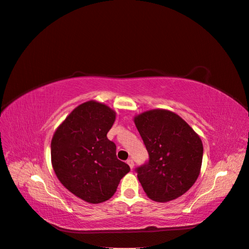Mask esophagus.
Here are the masks:
<instances>
[{"mask_svg":"<svg viewBox=\"0 0 249 249\" xmlns=\"http://www.w3.org/2000/svg\"><path fill=\"white\" fill-rule=\"evenodd\" d=\"M126 163H127V165H129V166H130V168L133 169V167H134V161H133L132 159H129V160L126 161Z\"/></svg>","mask_w":249,"mask_h":249,"instance_id":"esophagus-1","label":"esophagus"}]
</instances>
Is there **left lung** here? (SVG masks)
Here are the masks:
<instances>
[{"label": "left lung", "instance_id": "1", "mask_svg": "<svg viewBox=\"0 0 249 249\" xmlns=\"http://www.w3.org/2000/svg\"><path fill=\"white\" fill-rule=\"evenodd\" d=\"M148 161L136 168L147 196L169 201L186 193L197 179L203 155L202 142L183 118L164 109L135 116Z\"/></svg>", "mask_w": 249, "mask_h": 249}]
</instances>
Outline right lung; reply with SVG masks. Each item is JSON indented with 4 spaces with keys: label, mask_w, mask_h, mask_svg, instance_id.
<instances>
[{
    "label": "right lung",
    "mask_w": 249,
    "mask_h": 249,
    "mask_svg": "<svg viewBox=\"0 0 249 249\" xmlns=\"http://www.w3.org/2000/svg\"><path fill=\"white\" fill-rule=\"evenodd\" d=\"M115 112L89 101L80 105L58 126L51 142L52 165L61 184L90 203L106 201L130 166L116 157V145L107 138Z\"/></svg>",
    "instance_id": "1"
}]
</instances>
